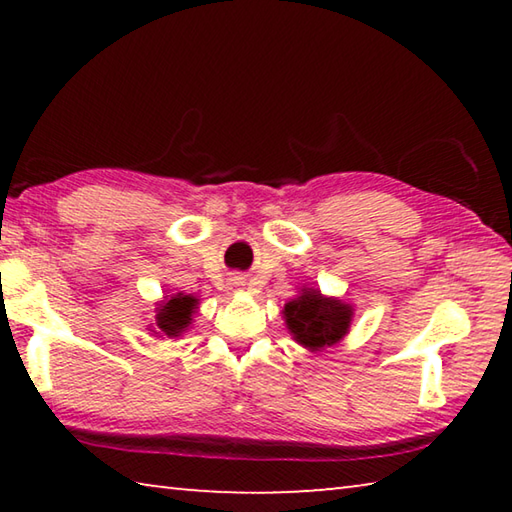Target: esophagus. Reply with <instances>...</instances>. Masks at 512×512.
Returning a JSON list of instances; mask_svg holds the SVG:
<instances>
[{"instance_id":"34e87169","label":"esophagus","mask_w":512,"mask_h":512,"mask_svg":"<svg viewBox=\"0 0 512 512\" xmlns=\"http://www.w3.org/2000/svg\"><path fill=\"white\" fill-rule=\"evenodd\" d=\"M244 277H232V280H230V289H241V287H244Z\"/></svg>"}]
</instances>
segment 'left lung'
I'll use <instances>...</instances> for the list:
<instances>
[{
    "label": "left lung",
    "instance_id": "obj_1",
    "mask_svg": "<svg viewBox=\"0 0 512 512\" xmlns=\"http://www.w3.org/2000/svg\"><path fill=\"white\" fill-rule=\"evenodd\" d=\"M287 325L296 341L311 350L339 343L350 327L352 309L341 300L323 298L318 291H305L284 305Z\"/></svg>",
    "mask_w": 512,
    "mask_h": 512
}]
</instances>
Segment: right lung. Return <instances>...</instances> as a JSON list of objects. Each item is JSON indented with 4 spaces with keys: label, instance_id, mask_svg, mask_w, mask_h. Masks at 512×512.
<instances>
[{
    "label": "right lung",
    "instance_id": "right-lung-1",
    "mask_svg": "<svg viewBox=\"0 0 512 512\" xmlns=\"http://www.w3.org/2000/svg\"><path fill=\"white\" fill-rule=\"evenodd\" d=\"M194 309H196V298L183 296V293L164 302V305L158 309V316H155L160 332H164L167 336H178L180 332H185V327L192 323Z\"/></svg>",
    "mask_w": 512,
    "mask_h": 512
}]
</instances>
